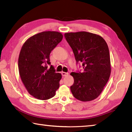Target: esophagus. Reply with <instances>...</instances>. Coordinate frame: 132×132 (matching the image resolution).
<instances>
[{
	"instance_id": "obj_1",
	"label": "esophagus",
	"mask_w": 132,
	"mask_h": 132,
	"mask_svg": "<svg viewBox=\"0 0 132 132\" xmlns=\"http://www.w3.org/2000/svg\"><path fill=\"white\" fill-rule=\"evenodd\" d=\"M62 75L63 77H67L69 75V73L68 72H62Z\"/></svg>"
}]
</instances>
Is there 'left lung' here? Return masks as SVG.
I'll return each mask as SVG.
<instances>
[{"instance_id":"1","label":"left lung","mask_w":132,"mask_h":132,"mask_svg":"<svg viewBox=\"0 0 132 132\" xmlns=\"http://www.w3.org/2000/svg\"><path fill=\"white\" fill-rule=\"evenodd\" d=\"M77 62L82 63V72H72V95L82 102L99 96L108 82L111 72L110 55L105 41L100 36L87 32L64 33Z\"/></svg>"}]
</instances>
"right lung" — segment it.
Masks as SVG:
<instances>
[{
    "instance_id": "obj_1",
    "label": "right lung",
    "mask_w": 132,
    "mask_h": 132,
    "mask_svg": "<svg viewBox=\"0 0 132 132\" xmlns=\"http://www.w3.org/2000/svg\"><path fill=\"white\" fill-rule=\"evenodd\" d=\"M62 33L45 31L33 35L25 42L20 52L19 74L25 87L36 99H49L55 96L62 78L50 65L52 50L62 40Z\"/></svg>"
}]
</instances>
